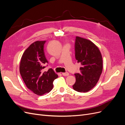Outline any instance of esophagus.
Listing matches in <instances>:
<instances>
[{"label":"esophagus","mask_w":125,"mask_h":125,"mask_svg":"<svg viewBox=\"0 0 125 125\" xmlns=\"http://www.w3.org/2000/svg\"><path fill=\"white\" fill-rule=\"evenodd\" d=\"M62 74L63 75H64V76H68V75H69V73H67V72H66V73H62Z\"/></svg>","instance_id":"esophagus-1"}]
</instances>
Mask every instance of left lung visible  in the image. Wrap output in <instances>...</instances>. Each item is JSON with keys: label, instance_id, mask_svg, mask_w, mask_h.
<instances>
[{"label": "left lung", "instance_id": "left-lung-1", "mask_svg": "<svg viewBox=\"0 0 125 125\" xmlns=\"http://www.w3.org/2000/svg\"><path fill=\"white\" fill-rule=\"evenodd\" d=\"M75 57L81 63L80 72L75 73L73 89L79 92H86L93 89L99 81L103 70V60L99 49L91 41L75 37Z\"/></svg>", "mask_w": 125, "mask_h": 125}]
</instances>
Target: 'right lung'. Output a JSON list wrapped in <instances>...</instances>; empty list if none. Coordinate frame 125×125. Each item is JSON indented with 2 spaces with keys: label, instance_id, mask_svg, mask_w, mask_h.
<instances>
[{
  "label": "right lung",
  "instance_id": "obj_1",
  "mask_svg": "<svg viewBox=\"0 0 125 125\" xmlns=\"http://www.w3.org/2000/svg\"><path fill=\"white\" fill-rule=\"evenodd\" d=\"M45 42L36 41L30 45L22 55L20 64V73L26 86L39 95L50 92L54 80L58 78L52 68L44 71L48 63L44 51Z\"/></svg>",
  "mask_w": 125,
  "mask_h": 125
}]
</instances>
